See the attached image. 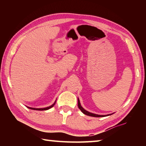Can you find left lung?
Returning a JSON list of instances; mask_svg holds the SVG:
<instances>
[{
  "mask_svg": "<svg viewBox=\"0 0 146 146\" xmlns=\"http://www.w3.org/2000/svg\"><path fill=\"white\" fill-rule=\"evenodd\" d=\"M78 108L80 109L81 111H82L84 114H85L86 115L88 116H90V117H107V116H109V115H111L113 114V113H112V114H108V115H97V114H95V113H92L91 112H89L88 111H86V110H84L82 107V106H81L80 104V100H79V98H78Z\"/></svg>",
  "mask_w": 146,
  "mask_h": 146,
  "instance_id": "left-lung-1",
  "label": "left lung"
}]
</instances>
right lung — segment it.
<instances>
[{
	"label": "right lung",
	"mask_w": 146,
	"mask_h": 146,
	"mask_svg": "<svg viewBox=\"0 0 146 146\" xmlns=\"http://www.w3.org/2000/svg\"><path fill=\"white\" fill-rule=\"evenodd\" d=\"M56 100H55V102H54L52 105H51L50 106H49V107H47V108H30V107H27V108H28L29 109H30V110H38V111H44V110H49V109H50V108H51L52 107H53L54 106V105L55 104V103H56Z\"/></svg>",
	"instance_id": "right-lung-1"
}]
</instances>
